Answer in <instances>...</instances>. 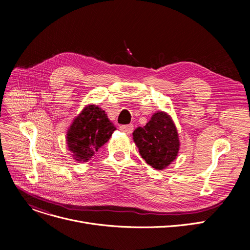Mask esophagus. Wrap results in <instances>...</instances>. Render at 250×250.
Returning <instances> with one entry per match:
<instances>
[{
    "instance_id": "esophagus-1",
    "label": "esophagus",
    "mask_w": 250,
    "mask_h": 250,
    "mask_svg": "<svg viewBox=\"0 0 250 250\" xmlns=\"http://www.w3.org/2000/svg\"><path fill=\"white\" fill-rule=\"evenodd\" d=\"M120 129L122 130V132L125 133V134H132L133 130H134V125L130 124V125H121L120 126Z\"/></svg>"
}]
</instances>
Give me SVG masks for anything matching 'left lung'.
<instances>
[{
	"label": "left lung",
	"mask_w": 250,
	"mask_h": 250,
	"mask_svg": "<svg viewBox=\"0 0 250 250\" xmlns=\"http://www.w3.org/2000/svg\"><path fill=\"white\" fill-rule=\"evenodd\" d=\"M134 142L142 158L156 170H162L176 159L179 138L176 126L164 111L155 112L145 126L133 133Z\"/></svg>",
	"instance_id": "obj_1"
}]
</instances>
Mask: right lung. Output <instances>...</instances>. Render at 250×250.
<instances>
[{
    "mask_svg": "<svg viewBox=\"0 0 250 250\" xmlns=\"http://www.w3.org/2000/svg\"><path fill=\"white\" fill-rule=\"evenodd\" d=\"M115 129L104 110L96 105H88L75 118L67 134L68 148L74 159L88 162Z\"/></svg>",
    "mask_w": 250,
    "mask_h": 250,
    "instance_id": "1",
    "label": "right lung"
}]
</instances>
